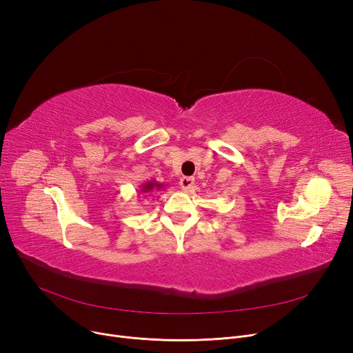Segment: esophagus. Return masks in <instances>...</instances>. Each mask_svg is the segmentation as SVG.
Wrapping results in <instances>:
<instances>
[{"instance_id":"esophagus-1","label":"esophagus","mask_w":353,"mask_h":353,"mask_svg":"<svg viewBox=\"0 0 353 353\" xmlns=\"http://www.w3.org/2000/svg\"><path fill=\"white\" fill-rule=\"evenodd\" d=\"M180 186H181V189L183 190H190V189H193V186H194V179L193 177H181L180 179Z\"/></svg>"}]
</instances>
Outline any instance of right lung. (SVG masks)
<instances>
[{
  "mask_svg": "<svg viewBox=\"0 0 353 353\" xmlns=\"http://www.w3.org/2000/svg\"><path fill=\"white\" fill-rule=\"evenodd\" d=\"M163 188H164V184L157 183V181H154V180H150V181L144 183L143 186L140 188V193H153V192L161 190Z\"/></svg>",
  "mask_w": 353,
  "mask_h": 353,
  "instance_id": "right-lung-1",
  "label": "right lung"
}]
</instances>
